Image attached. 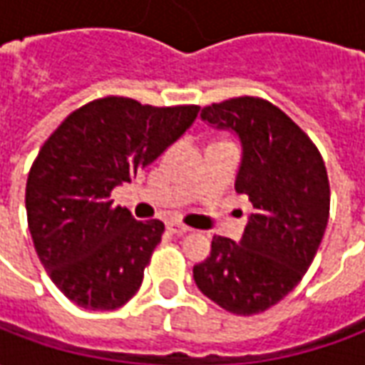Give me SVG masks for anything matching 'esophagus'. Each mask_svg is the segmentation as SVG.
I'll use <instances>...</instances> for the list:
<instances>
[{"label": "esophagus", "mask_w": 365, "mask_h": 365, "mask_svg": "<svg viewBox=\"0 0 365 365\" xmlns=\"http://www.w3.org/2000/svg\"><path fill=\"white\" fill-rule=\"evenodd\" d=\"M168 229H170V232H174V235H187L190 232V227H185V225H182V222H178V221H172V222H168Z\"/></svg>", "instance_id": "obj_1"}]
</instances>
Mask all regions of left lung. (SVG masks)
<instances>
[{"label":"left lung","mask_w":365,"mask_h":365,"mask_svg":"<svg viewBox=\"0 0 365 365\" xmlns=\"http://www.w3.org/2000/svg\"><path fill=\"white\" fill-rule=\"evenodd\" d=\"M201 119L238 136L235 187L248 195L254 213L238 242L213 237L193 279L225 311L250 317L282 301L311 266L329 222V175L311 138L266 99L213 103Z\"/></svg>","instance_id":"8db88e82"}]
</instances>
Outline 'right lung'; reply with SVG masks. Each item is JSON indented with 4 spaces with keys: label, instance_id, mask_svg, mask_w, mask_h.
Here are the masks:
<instances>
[{
    "label": "right lung",
    "instance_id": "add662e5",
    "mask_svg": "<svg viewBox=\"0 0 365 365\" xmlns=\"http://www.w3.org/2000/svg\"><path fill=\"white\" fill-rule=\"evenodd\" d=\"M197 105L152 107L103 97L68 115L29 172L25 207L38 260L76 305L113 311L135 295L164 222L113 207L130 182L193 125Z\"/></svg>",
    "mask_w": 365,
    "mask_h": 365
}]
</instances>
